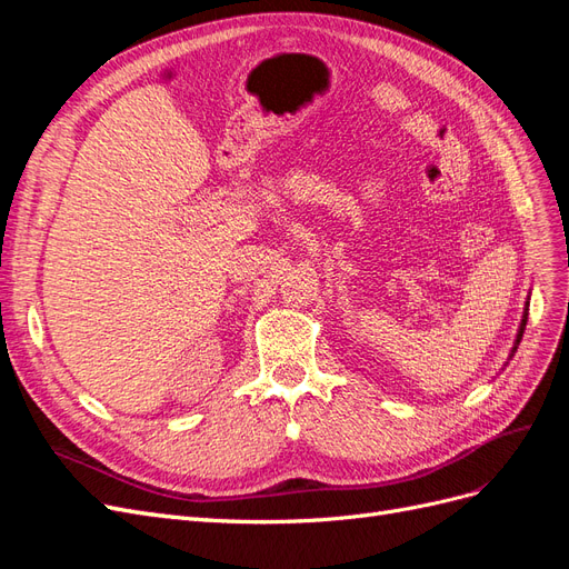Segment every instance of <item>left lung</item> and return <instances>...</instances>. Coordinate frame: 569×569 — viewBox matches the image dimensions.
Returning a JSON list of instances; mask_svg holds the SVG:
<instances>
[{"label": "left lung", "mask_w": 569, "mask_h": 569, "mask_svg": "<svg viewBox=\"0 0 569 569\" xmlns=\"http://www.w3.org/2000/svg\"><path fill=\"white\" fill-rule=\"evenodd\" d=\"M529 297H531V295H529ZM529 297H527V301H525L522 320H520V327H518V335H515V341H512V349H510V356H508V360H512L515 351H518V347H520V339H522V335H525V325H527V316H529ZM506 366H508V363H506Z\"/></svg>", "instance_id": "1"}]
</instances>
